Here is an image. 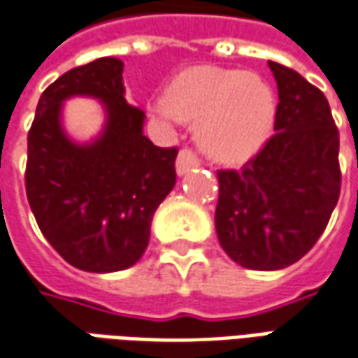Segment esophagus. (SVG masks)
I'll return each instance as SVG.
<instances>
[{"instance_id":"1","label":"esophagus","mask_w":358,"mask_h":358,"mask_svg":"<svg viewBox=\"0 0 358 358\" xmlns=\"http://www.w3.org/2000/svg\"><path fill=\"white\" fill-rule=\"evenodd\" d=\"M199 166V159L196 157L194 151L189 149H182L178 153V159H176V172L178 176H184L186 172H189L192 169H197Z\"/></svg>"}]
</instances>
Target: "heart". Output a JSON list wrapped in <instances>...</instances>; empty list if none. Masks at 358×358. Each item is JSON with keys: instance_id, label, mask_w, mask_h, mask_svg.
I'll list each match as a JSON object with an SVG mask.
<instances>
[{"instance_id": "heart-1", "label": "heart", "mask_w": 358, "mask_h": 358, "mask_svg": "<svg viewBox=\"0 0 358 358\" xmlns=\"http://www.w3.org/2000/svg\"><path fill=\"white\" fill-rule=\"evenodd\" d=\"M271 87L244 69L196 66L174 79L151 112L166 124L197 120V139L215 161L240 164L266 145L275 124Z\"/></svg>"}]
</instances>
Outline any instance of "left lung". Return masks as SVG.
Returning <instances> with one entry per match:
<instances>
[{
	"instance_id": "8db88e82",
	"label": "left lung",
	"mask_w": 358,
	"mask_h": 358,
	"mask_svg": "<svg viewBox=\"0 0 358 358\" xmlns=\"http://www.w3.org/2000/svg\"><path fill=\"white\" fill-rule=\"evenodd\" d=\"M277 81L275 134L240 171H219L215 229L246 269L299 262L326 229L341 189L339 131L324 92L301 73L267 62Z\"/></svg>"
}]
</instances>
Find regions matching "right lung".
Wrapping results in <instances>:
<instances>
[{"label":"right lung","instance_id":"obj_1","mask_svg":"<svg viewBox=\"0 0 358 358\" xmlns=\"http://www.w3.org/2000/svg\"><path fill=\"white\" fill-rule=\"evenodd\" d=\"M124 62L99 57L75 67L40 96L29 131L27 197L40 231L59 256L91 273L122 271L143 256L151 221L176 184L178 149L143 134L145 114L127 104ZM96 98L103 131L77 144L63 127V102Z\"/></svg>","mask_w":358,"mask_h":358}]
</instances>
